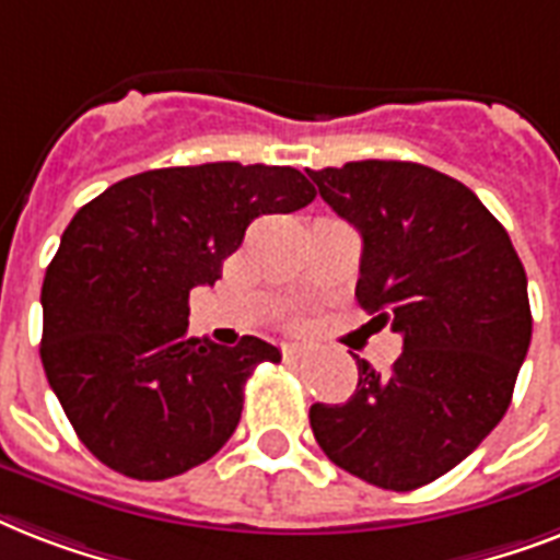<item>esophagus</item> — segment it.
<instances>
[{"label": "esophagus", "mask_w": 560, "mask_h": 560, "mask_svg": "<svg viewBox=\"0 0 560 560\" xmlns=\"http://www.w3.org/2000/svg\"><path fill=\"white\" fill-rule=\"evenodd\" d=\"M281 354H284V360H288V363H293V360L305 358V349H302L299 342H284V346H281Z\"/></svg>", "instance_id": "34e87169"}]
</instances>
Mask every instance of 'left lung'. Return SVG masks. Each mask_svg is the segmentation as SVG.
Returning a JSON list of instances; mask_svg holds the SVG:
<instances>
[{"label":"left lung","mask_w":560,"mask_h":560,"mask_svg":"<svg viewBox=\"0 0 560 560\" xmlns=\"http://www.w3.org/2000/svg\"><path fill=\"white\" fill-rule=\"evenodd\" d=\"M363 237L358 302L404 351L389 372L358 358L346 404H314L325 456L386 491L456 468L512 404L532 340L526 270L503 223L459 179L418 162L311 171Z\"/></svg>","instance_id":"8db88e82"}]
</instances>
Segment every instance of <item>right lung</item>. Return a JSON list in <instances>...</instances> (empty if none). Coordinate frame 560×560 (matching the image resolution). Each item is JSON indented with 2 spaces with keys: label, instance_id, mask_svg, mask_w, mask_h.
I'll return each mask as SVG.
<instances>
[{
  "label": "right lung",
  "instance_id": "right-lung-1",
  "mask_svg": "<svg viewBox=\"0 0 560 560\" xmlns=\"http://www.w3.org/2000/svg\"><path fill=\"white\" fill-rule=\"evenodd\" d=\"M314 197L290 165L206 162L127 177L74 214L43 279L39 358L95 459L168 479L229 442L246 377L281 354L258 337H188V296L220 279L255 218Z\"/></svg>",
  "mask_w": 560,
  "mask_h": 560
}]
</instances>
